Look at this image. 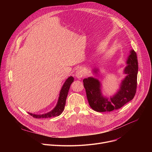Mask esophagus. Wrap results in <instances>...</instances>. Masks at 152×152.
<instances>
[{"mask_svg":"<svg viewBox=\"0 0 152 152\" xmlns=\"http://www.w3.org/2000/svg\"><path fill=\"white\" fill-rule=\"evenodd\" d=\"M85 73H84V72L81 70V69H78L76 72V74H75V76L76 77V78L77 79H81L83 76H84Z\"/></svg>","mask_w":152,"mask_h":152,"instance_id":"1","label":"esophagus"}]
</instances>
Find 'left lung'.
I'll return each mask as SVG.
<instances>
[{"label": "left lung", "instance_id": "left-lung-1", "mask_svg": "<svg viewBox=\"0 0 152 152\" xmlns=\"http://www.w3.org/2000/svg\"><path fill=\"white\" fill-rule=\"evenodd\" d=\"M92 72L96 75L100 70L94 68ZM138 72L137 54L131 49L123 70L126 76L121 80L119 88L113 96L108 97L103 94L102 82L98 79L93 76L84 79L83 85L90 107L97 112H110L119 109L132 100L136 93Z\"/></svg>", "mask_w": 152, "mask_h": 152}]
</instances>
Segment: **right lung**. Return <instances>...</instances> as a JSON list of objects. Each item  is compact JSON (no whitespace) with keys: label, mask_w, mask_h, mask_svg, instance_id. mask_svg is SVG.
<instances>
[{"label":"right lung","mask_w":152,"mask_h":152,"mask_svg":"<svg viewBox=\"0 0 152 152\" xmlns=\"http://www.w3.org/2000/svg\"><path fill=\"white\" fill-rule=\"evenodd\" d=\"M73 81H74V77L73 76L69 77L66 79V80L65 81L60 90L57 103L55 107L52 111L42 114H35L30 113H28L29 114L33 117L37 118H50L52 117L60 115L64 110L65 105H66V99L68 95V93L70 87V85L73 82Z\"/></svg>","instance_id":"1"}]
</instances>
